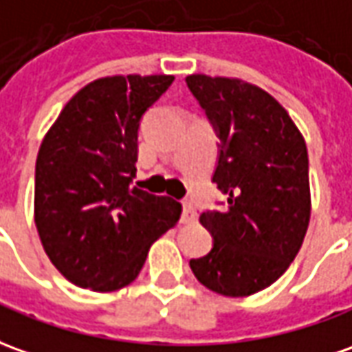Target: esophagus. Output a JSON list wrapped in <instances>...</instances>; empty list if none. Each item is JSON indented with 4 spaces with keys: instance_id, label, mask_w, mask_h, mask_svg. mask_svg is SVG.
<instances>
[{
    "instance_id": "34e87169",
    "label": "esophagus",
    "mask_w": 352,
    "mask_h": 352,
    "mask_svg": "<svg viewBox=\"0 0 352 352\" xmlns=\"http://www.w3.org/2000/svg\"><path fill=\"white\" fill-rule=\"evenodd\" d=\"M195 220H197V212H195V208L191 205V201H184L182 203V222L184 224H191Z\"/></svg>"
}]
</instances>
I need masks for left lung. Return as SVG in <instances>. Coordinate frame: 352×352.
Here are the masks:
<instances>
[{
	"label": "left lung",
	"instance_id": "8db88e82",
	"mask_svg": "<svg viewBox=\"0 0 352 352\" xmlns=\"http://www.w3.org/2000/svg\"><path fill=\"white\" fill-rule=\"evenodd\" d=\"M218 135L212 182L228 195L199 222L212 249L191 258L210 292L245 297L263 292L293 263L310 218L309 155L292 116L272 96L241 80L186 78Z\"/></svg>",
	"mask_w": 352,
	"mask_h": 352
}]
</instances>
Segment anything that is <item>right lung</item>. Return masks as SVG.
I'll list each match as a JSON object with an SVG mask.
<instances>
[{"mask_svg": "<svg viewBox=\"0 0 352 352\" xmlns=\"http://www.w3.org/2000/svg\"><path fill=\"white\" fill-rule=\"evenodd\" d=\"M174 76H113L82 88L43 138L34 217L69 282L115 292L134 282L151 243L180 218L170 197L135 188L138 130Z\"/></svg>", "mask_w": 352, "mask_h": 352, "instance_id": "add662e5", "label": "right lung"}]
</instances>
